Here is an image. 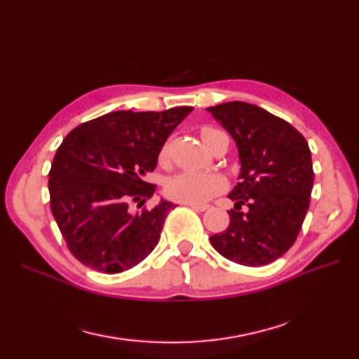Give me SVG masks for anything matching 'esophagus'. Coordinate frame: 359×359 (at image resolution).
Returning a JSON list of instances; mask_svg holds the SVG:
<instances>
[{"label": "esophagus", "instance_id": "1", "mask_svg": "<svg viewBox=\"0 0 359 359\" xmlns=\"http://www.w3.org/2000/svg\"><path fill=\"white\" fill-rule=\"evenodd\" d=\"M186 205H189L191 210H196V211H206L210 208L208 205H198V203H186Z\"/></svg>", "mask_w": 359, "mask_h": 359}]
</instances>
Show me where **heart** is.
Masks as SVG:
<instances>
[{"instance_id":"heart-1","label":"heart","mask_w":359,"mask_h":359,"mask_svg":"<svg viewBox=\"0 0 359 359\" xmlns=\"http://www.w3.org/2000/svg\"><path fill=\"white\" fill-rule=\"evenodd\" d=\"M214 132V128L205 127L202 130V136L205 133ZM169 145L165 144L160 151V158H166ZM226 187V181L219 173L208 172H191L184 170L178 172L166 181V194L172 199L181 203H205L215 194L223 191Z\"/></svg>"}]
</instances>
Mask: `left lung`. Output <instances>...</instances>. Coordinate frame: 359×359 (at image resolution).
Wrapping results in <instances>:
<instances>
[{
  "instance_id": "1",
  "label": "left lung",
  "mask_w": 359,
  "mask_h": 359,
  "mask_svg": "<svg viewBox=\"0 0 359 359\" xmlns=\"http://www.w3.org/2000/svg\"><path fill=\"white\" fill-rule=\"evenodd\" d=\"M206 111L233 137L241 163L240 182L227 194L235 201L229 227L210 241L232 262L268 265L293 245L309 211L314 180L309 144L256 104L229 102Z\"/></svg>"
}]
</instances>
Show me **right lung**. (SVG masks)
Instances as JSON below:
<instances>
[{
    "label": "right lung",
    "mask_w": 359,
    "mask_h": 359,
    "mask_svg": "<svg viewBox=\"0 0 359 359\" xmlns=\"http://www.w3.org/2000/svg\"><path fill=\"white\" fill-rule=\"evenodd\" d=\"M193 111H116L86 121L66 136L49 172L50 211L70 253L95 271L118 274L136 266L160 240L168 212L161 199L140 208L156 191L144 178L157 166L169 135Z\"/></svg>",
    "instance_id": "1"
}]
</instances>
